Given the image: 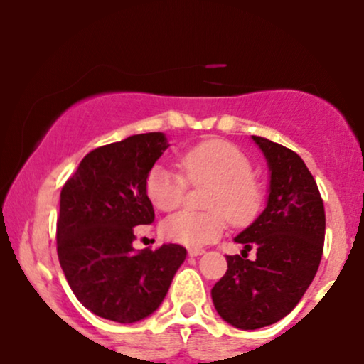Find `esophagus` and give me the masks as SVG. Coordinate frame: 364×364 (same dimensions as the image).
<instances>
[{
    "label": "esophagus",
    "instance_id": "34e87169",
    "mask_svg": "<svg viewBox=\"0 0 364 364\" xmlns=\"http://www.w3.org/2000/svg\"><path fill=\"white\" fill-rule=\"evenodd\" d=\"M188 255H190L191 258L200 257V255H203V250L202 248H190V250H188Z\"/></svg>",
    "mask_w": 364,
    "mask_h": 364
}]
</instances>
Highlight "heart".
Segmentation results:
<instances>
[{"mask_svg":"<svg viewBox=\"0 0 364 364\" xmlns=\"http://www.w3.org/2000/svg\"><path fill=\"white\" fill-rule=\"evenodd\" d=\"M179 168L191 185H212L205 196L210 210H183L168 217L162 223V235L169 241L191 248L208 245L223 235L228 219L245 224L257 214L260 188L252 176V162L236 145L219 139L205 140L179 157ZM184 177L162 164L154 166L145 178V193L152 205L164 212L181 205Z\"/></svg>","mask_w":364,"mask_h":364,"instance_id":"b5f03b06","label":"heart"}]
</instances>
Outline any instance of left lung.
I'll use <instances>...</instances> for the list:
<instances>
[{"label":"left lung","mask_w":364,"mask_h":364,"mask_svg":"<svg viewBox=\"0 0 364 364\" xmlns=\"http://www.w3.org/2000/svg\"><path fill=\"white\" fill-rule=\"evenodd\" d=\"M270 171L267 207L235 237L240 255H228V272L212 287L220 318L241 330L279 321L299 303L318 270L325 210L318 186L303 159L262 136H252ZM252 247L257 258H245Z\"/></svg>","instance_id":"8db88e82"}]
</instances>
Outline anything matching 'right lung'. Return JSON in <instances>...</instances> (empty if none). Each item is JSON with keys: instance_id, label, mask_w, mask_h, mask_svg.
<instances>
[{"instance_id": "add662e5", "label": "right lung", "mask_w": 364, "mask_h": 364, "mask_svg": "<svg viewBox=\"0 0 364 364\" xmlns=\"http://www.w3.org/2000/svg\"><path fill=\"white\" fill-rule=\"evenodd\" d=\"M169 147L152 132L104 145L82 159L60 196L58 258L87 310L135 323L161 306L186 258L181 245L133 248L135 228L156 219L145 178Z\"/></svg>"}]
</instances>
